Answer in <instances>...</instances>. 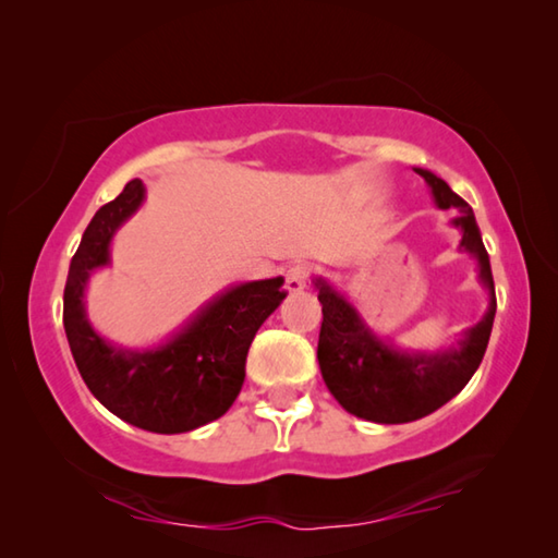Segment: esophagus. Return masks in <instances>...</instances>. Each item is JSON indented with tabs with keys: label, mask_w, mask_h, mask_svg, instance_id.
I'll return each mask as SVG.
<instances>
[{
	"label": "esophagus",
	"mask_w": 558,
	"mask_h": 558,
	"mask_svg": "<svg viewBox=\"0 0 558 558\" xmlns=\"http://www.w3.org/2000/svg\"><path fill=\"white\" fill-rule=\"evenodd\" d=\"M307 280H311V268L303 263L298 265H290L286 270V290L288 293H300L307 286Z\"/></svg>",
	"instance_id": "obj_1"
}]
</instances>
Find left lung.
<instances>
[{
  "label": "left lung",
  "instance_id": "left-lung-1",
  "mask_svg": "<svg viewBox=\"0 0 558 558\" xmlns=\"http://www.w3.org/2000/svg\"><path fill=\"white\" fill-rule=\"evenodd\" d=\"M427 181L437 208H457L452 226L462 233L459 251L470 253L480 270V282L489 295L482 320L454 344L437 352H410L395 348L369 330L357 307L325 278H315L323 303V327L317 340V362L327 385L344 410L377 424H402L427 417L464 390L489 344L497 295L486 247L470 203L424 168H414Z\"/></svg>",
  "mask_w": 558,
  "mask_h": 558
}]
</instances>
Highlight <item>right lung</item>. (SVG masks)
Here are the masks:
<instances>
[{
    "label": "right lung",
    "mask_w": 558,
    "mask_h": 558,
    "mask_svg": "<svg viewBox=\"0 0 558 558\" xmlns=\"http://www.w3.org/2000/svg\"><path fill=\"white\" fill-rule=\"evenodd\" d=\"M146 198L144 181L126 183L86 226L69 265L64 330L92 395L119 420L156 435H181L223 417L245 379L247 348L286 298L282 278L226 288L161 344H111L86 317L84 293L94 270L111 263V241Z\"/></svg>",
    "instance_id": "right-lung-1"
}]
</instances>
